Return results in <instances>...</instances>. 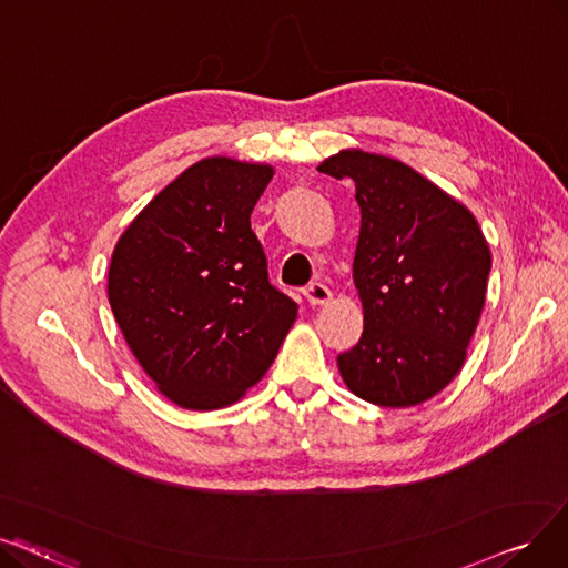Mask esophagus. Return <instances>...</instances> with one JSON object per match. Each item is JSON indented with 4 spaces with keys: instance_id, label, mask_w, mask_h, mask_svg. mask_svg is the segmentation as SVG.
I'll list each match as a JSON object with an SVG mask.
<instances>
[{
    "instance_id": "obj_1",
    "label": "esophagus",
    "mask_w": 568,
    "mask_h": 568,
    "mask_svg": "<svg viewBox=\"0 0 568 568\" xmlns=\"http://www.w3.org/2000/svg\"><path fill=\"white\" fill-rule=\"evenodd\" d=\"M303 293H305V298H307L310 305H326L331 301V288L322 282H310L303 288Z\"/></svg>"
}]
</instances>
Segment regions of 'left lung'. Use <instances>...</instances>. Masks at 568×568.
I'll list each match as a JSON object with an SVG mask.
<instances>
[{
	"label": "left lung",
	"instance_id": "8db88e82",
	"mask_svg": "<svg viewBox=\"0 0 568 568\" xmlns=\"http://www.w3.org/2000/svg\"><path fill=\"white\" fill-rule=\"evenodd\" d=\"M352 179L361 207L354 284L358 343L337 356L347 387L382 407L436 396L462 371L485 305L491 254L475 216L387 155L339 151L320 165Z\"/></svg>",
	"mask_w": 568,
	"mask_h": 568
}]
</instances>
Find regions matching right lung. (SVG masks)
<instances>
[{
  "label": "right lung",
  "instance_id": "add662e5",
  "mask_svg": "<svg viewBox=\"0 0 568 568\" xmlns=\"http://www.w3.org/2000/svg\"><path fill=\"white\" fill-rule=\"evenodd\" d=\"M270 165L205 158L158 193L113 248L109 303L170 400L235 403L265 375L298 305L270 284L252 231Z\"/></svg>",
  "mask_w": 568,
  "mask_h": 568
}]
</instances>
